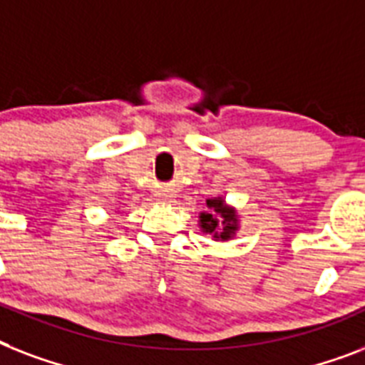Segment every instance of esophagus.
<instances>
[{
  "label": "esophagus",
  "mask_w": 365,
  "mask_h": 365,
  "mask_svg": "<svg viewBox=\"0 0 365 365\" xmlns=\"http://www.w3.org/2000/svg\"><path fill=\"white\" fill-rule=\"evenodd\" d=\"M172 195L170 193H166V191H163V193H159V200H168L170 199Z\"/></svg>",
  "instance_id": "obj_1"
}]
</instances>
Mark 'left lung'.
<instances>
[{
    "label": "left lung",
    "instance_id": "left-lung-1",
    "mask_svg": "<svg viewBox=\"0 0 365 365\" xmlns=\"http://www.w3.org/2000/svg\"><path fill=\"white\" fill-rule=\"evenodd\" d=\"M206 206H208V212H202L200 214V227L206 233L214 235V239L229 240L235 235V231L239 229L237 225V214H235L233 208L225 206L223 199H208L206 200ZM222 225L220 226L219 223Z\"/></svg>",
    "mask_w": 365,
    "mask_h": 365
}]
</instances>
